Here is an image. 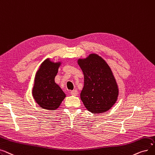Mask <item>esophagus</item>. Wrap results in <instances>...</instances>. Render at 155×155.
Returning a JSON list of instances; mask_svg holds the SVG:
<instances>
[{"instance_id":"1","label":"esophagus","mask_w":155,"mask_h":155,"mask_svg":"<svg viewBox=\"0 0 155 155\" xmlns=\"http://www.w3.org/2000/svg\"><path fill=\"white\" fill-rule=\"evenodd\" d=\"M71 94L72 95V96H77L78 94V90H72L71 91Z\"/></svg>"}]
</instances>
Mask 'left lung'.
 <instances>
[{"label":"left lung","instance_id":"obj_1","mask_svg":"<svg viewBox=\"0 0 155 155\" xmlns=\"http://www.w3.org/2000/svg\"><path fill=\"white\" fill-rule=\"evenodd\" d=\"M78 64L84 74V87L81 99L93 114L107 112L117 101L119 90L112 72L106 62L97 54H91Z\"/></svg>","mask_w":155,"mask_h":155}]
</instances>
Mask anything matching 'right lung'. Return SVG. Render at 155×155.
Here are the masks:
<instances>
[{
    "label": "right lung",
    "instance_id": "add662e5",
    "mask_svg": "<svg viewBox=\"0 0 155 155\" xmlns=\"http://www.w3.org/2000/svg\"><path fill=\"white\" fill-rule=\"evenodd\" d=\"M60 63L46 60L36 74L33 96L36 103L43 108L55 110L60 106L65 94L55 83Z\"/></svg>",
    "mask_w": 155,
    "mask_h": 155
}]
</instances>
